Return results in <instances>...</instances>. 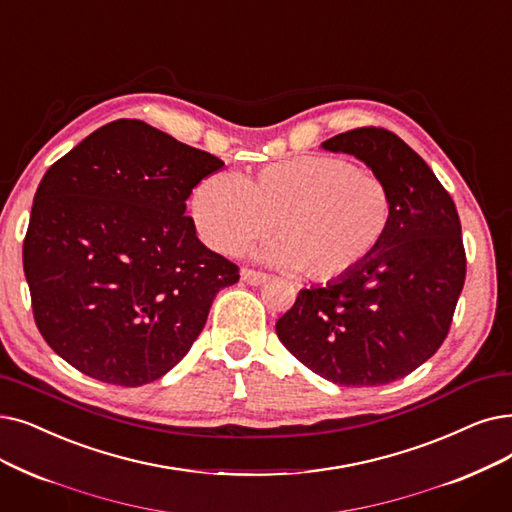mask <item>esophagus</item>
<instances>
[{
    "label": "esophagus",
    "instance_id": "1",
    "mask_svg": "<svg viewBox=\"0 0 512 512\" xmlns=\"http://www.w3.org/2000/svg\"><path fill=\"white\" fill-rule=\"evenodd\" d=\"M240 278L247 282V284H251V286H259V284H263L265 280H268V276L261 274V272H255V270H242Z\"/></svg>",
    "mask_w": 512,
    "mask_h": 512
}]
</instances>
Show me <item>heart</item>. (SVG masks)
<instances>
[{
    "label": "heart",
    "instance_id": "b5f03b06",
    "mask_svg": "<svg viewBox=\"0 0 512 512\" xmlns=\"http://www.w3.org/2000/svg\"><path fill=\"white\" fill-rule=\"evenodd\" d=\"M198 236L236 253L272 230L257 259L311 280H337L379 251L393 217L381 177L341 157L311 154L268 165L251 177L213 173L190 198Z\"/></svg>",
    "mask_w": 512,
    "mask_h": 512
}]
</instances>
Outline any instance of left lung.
Segmentation results:
<instances>
[{
    "label": "left lung",
    "instance_id": "left-lung-1",
    "mask_svg": "<svg viewBox=\"0 0 512 512\" xmlns=\"http://www.w3.org/2000/svg\"><path fill=\"white\" fill-rule=\"evenodd\" d=\"M324 150L360 159L389 188L393 217L362 268L299 291L276 322L282 345L345 387L387 385L425 364L448 337L466 257L452 196L395 133L351 129Z\"/></svg>",
    "mask_w": 512,
    "mask_h": 512
}]
</instances>
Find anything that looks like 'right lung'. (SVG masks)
I'll use <instances>...</instances> for the list:
<instances>
[{
  "instance_id": "1",
  "label": "right lung",
  "mask_w": 512,
  "mask_h": 512,
  "mask_svg": "<svg viewBox=\"0 0 512 512\" xmlns=\"http://www.w3.org/2000/svg\"><path fill=\"white\" fill-rule=\"evenodd\" d=\"M224 161L138 119L108 123L43 175L22 265L41 337L96 381L140 387L190 351L238 268L186 201Z\"/></svg>"
}]
</instances>
